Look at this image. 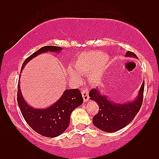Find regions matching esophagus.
Instances as JSON below:
<instances>
[{"label": "esophagus", "instance_id": "esophagus-1", "mask_svg": "<svg viewBox=\"0 0 159 159\" xmlns=\"http://www.w3.org/2000/svg\"><path fill=\"white\" fill-rule=\"evenodd\" d=\"M82 96H83V98H84V101L86 102H88L89 99V92L86 89H84L82 91Z\"/></svg>", "mask_w": 159, "mask_h": 159}]
</instances>
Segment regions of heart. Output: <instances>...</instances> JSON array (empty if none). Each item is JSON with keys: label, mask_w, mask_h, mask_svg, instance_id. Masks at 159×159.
Listing matches in <instances>:
<instances>
[{"label": "heart", "mask_w": 159, "mask_h": 159, "mask_svg": "<svg viewBox=\"0 0 159 159\" xmlns=\"http://www.w3.org/2000/svg\"><path fill=\"white\" fill-rule=\"evenodd\" d=\"M107 57V55L105 53L101 52H89L86 54H82L78 57L75 62L73 65V68L76 72L72 69H68V73L74 81H78L79 76L78 73L86 74L89 73L93 70L95 67L103 62ZM93 80H96L97 78V75L92 76Z\"/></svg>", "instance_id": "1"}]
</instances>
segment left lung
Masks as SVG:
<instances>
[{
	"instance_id": "1",
	"label": "left lung",
	"mask_w": 159,
	"mask_h": 159,
	"mask_svg": "<svg viewBox=\"0 0 159 159\" xmlns=\"http://www.w3.org/2000/svg\"><path fill=\"white\" fill-rule=\"evenodd\" d=\"M126 57L137 58L133 52L126 53ZM144 81L138 94L134 100L124 103L114 102L106 95L102 94L99 89H93L89 92L90 99L97 102L99 111L93 117L92 121L97 128L105 132H115L130 124L142 106L144 92Z\"/></svg>"
}]
</instances>
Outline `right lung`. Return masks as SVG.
<instances>
[{
    "label": "right lung",
    "mask_w": 159,
    "mask_h": 159,
    "mask_svg": "<svg viewBox=\"0 0 159 159\" xmlns=\"http://www.w3.org/2000/svg\"><path fill=\"white\" fill-rule=\"evenodd\" d=\"M62 50V48L59 46H43L25 60L21 68V73L30 61L42 53L55 52L60 54ZM20 81V76L18 83L17 103L27 124L35 132L43 137H56L62 134L68 127L72 112L84 102L80 90L76 89H65L60 98L50 107L34 108L25 100L21 92Z\"/></svg>",
    "instance_id": "add662e5"
}]
</instances>
